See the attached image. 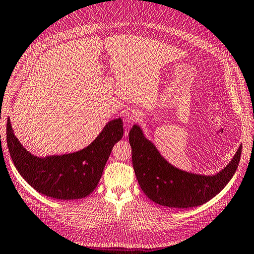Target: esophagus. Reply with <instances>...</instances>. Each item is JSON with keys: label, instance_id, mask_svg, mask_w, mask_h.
<instances>
[{"label": "esophagus", "instance_id": "obj_1", "mask_svg": "<svg viewBox=\"0 0 254 254\" xmlns=\"http://www.w3.org/2000/svg\"><path fill=\"white\" fill-rule=\"evenodd\" d=\"M139 112L135 110H127L125 112V115H124V121L125 123H127L128 125H130V124H133L139 120Z\"/></svg>", "mask_w": 254, "mask_h": 254}]
</instances>
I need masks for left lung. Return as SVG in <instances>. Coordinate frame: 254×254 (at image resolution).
Listing matches in <instances>:
<instances>
[{"mask_svg":"<svg viewBox=\"0 0 254 254\" xmlns=\"http://www.w3.org/2000/svg\"><path fill=\"white\" fill-rule=\"evenodd\" d=\"M132 165L144 194L160 206L187 209L200 206L223 190L236 172L240 162V144L234 157L215 175H199L177 168L162 156L139 125L129 131Z\"/></svg>","mask_w":254,"mask_h":254,"instance_id":"left-lung-1","label":"left lung"}]
</instances>
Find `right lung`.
<instances>
[{"mask_svg": "<svg viewBox=\"0 0 254 254\" xmlns=\"http://www.w3.org/2000/svg\"><path fill=\"white\" fill-rule=\"evenodd\" d=\"M123 121H110L85 148L64 155L38 157L16 138L10 120L6 140L11 160L20 176L39 193L61 200L80 199L95 190L116 142L123 138Z\"/></svg>", "mask_w": 254, "mask_h": 254, "instance_id": "add662e5", "label": "right lung"}]
</instances>
